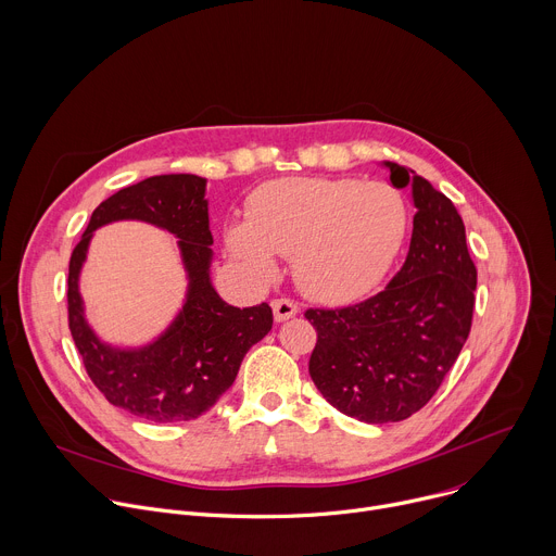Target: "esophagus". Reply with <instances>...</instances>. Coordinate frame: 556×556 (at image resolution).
I'll list each match as a JSON object with an SVG mask.
<instances>
[{
    "label": "esophagus",
    "mask_w": 556,
    "mask_h": 556,
    "mask_svg": "<svg viewBox=\"0 0 556 556\" xmlns=\"http://www.w3.org/2000/svg\"><path fill=\"white\" fill-rule=\"evenodd\" d=\"M273 312H275V321L283 324L299 312V305L292 299H275L273 301Z\"/></svg>",
    "instance_id": "esophagus-1"
}]
</instances>
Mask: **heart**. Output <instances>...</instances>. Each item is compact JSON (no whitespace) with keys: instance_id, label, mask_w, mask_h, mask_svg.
Returning <instances> with one entry per match:
<instances>
[{"instance_id":"1","label":"heart","mask_w":556,"mask_h":556,"mask_svg":"<svg viewBox=\"0 0 556 556\" xmlns=\"http://www.w3.org/2000/svg\"><path fill=\"white\" fill-rule=\"evenodd\" d=\"M409 230L405 195L358 178H283L249 200L247 224L226 228L228 251L255 275H277L273 255L292 257L299 288L326 303L371 292Z\"/></svg>"}]
</instances>
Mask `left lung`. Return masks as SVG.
Returning a JSON list of instances; mask_svg holds the SVG:
<instances>
[{
    "label": "left lung",
    "mask_w": 556,
    "mask_h": 556,
    "mask_svg": "<svg viewBox=\"0 0 556 556\" xmlns=\"http://www.w3.org/2000/svg\"><path fill=\"white\" fill-rule=\"evenodd\" d=\"M384 165L393 187L412 185L416 204L403 268L361 303L305 309L316 330L309 378L332 407L369 425L407 420L433 399L468 339L478 286L453 202L422 176Z\"/></svg>",
    "instance_id": "obj_1"
}]
</instances>
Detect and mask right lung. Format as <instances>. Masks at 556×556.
Segmentation results:
<instances>
[{
    "label": "right lung",
    "instance_id": "obj_1",
    "mask_svg": "<svg viewBox=\"0 0 556 556\" xmlns=\"http://www.w3.org/2000/svg\"><path fill=\"white\" fill-rule=\"evenodd\" d=\"M206 180L191 174L153 176L101 202L72 251L67 273V326L86 371L105 399L149 422H182L208 412L232 384L247 352L273 328L268 303L235 307L208 279L213 235ZM116 218H142L174 231L190 273L184 312L168 332L140 351L101 344L85 324L77 273L91 232Z\"/></svg>",
    "mask_w": 556,
    "mask_h": 556
}]
</instances>
